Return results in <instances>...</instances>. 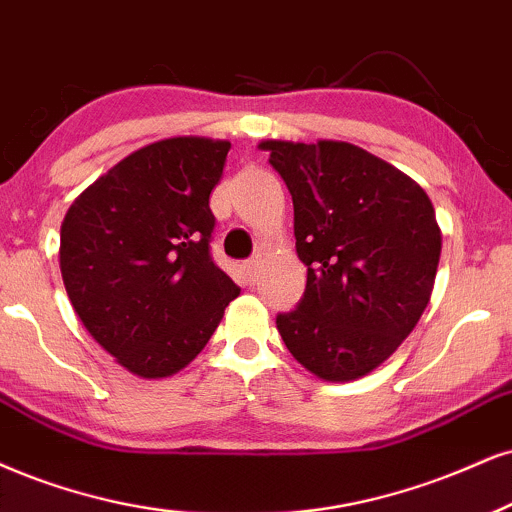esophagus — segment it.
<instances>
[{
  "mask_svg": "<svg viewBox=\"0 0 512 512\" xmlns=\"http://www.w3.org/2000/svg\"><path fill=\"white\" fill-rule=\"evenodd\" d=\"M244 268H246V275H249V280L254 282L256 277H258V270H261V256L249 258V261L244 263Z\"/></svg>",
  "mask_w": 512,
  "mask_h": 512,
  "instance_id": "esophagus-1",
  "label": "esophagus"
}]
</instances>
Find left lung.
<instances>
[{"mask_svg":"<svg viewBox=\"0 0 512 512\" xmlns=\"http://www.w3.org/2000/svg\"><path fill=\"white\" fill-rule=\"evenodd\" d=\"M294 201L306 292L277 315L289 353L325 382H351L387 361L434 289L441 227L410 175L356 144L263 140Z\"/></svg>","mask_w":512,"mask_h":512,"instance_id":"obj_1","label":"left lung"}]
</instances>
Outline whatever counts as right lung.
Returning a JSON list of instances; mask_svg holds the SVG:
<instances>
[{"label":"right lung","mask_w":512,"mask_h":512,"mask_svg":"<svg viewBox=\"0 0 512 512\" xmlns=\"http://www.w3.org/2000/svg\"><path fill=\"white\" fill-rule=\"evenodd\" d=\"M230 142L168 137L132 151L75 197L59 266L73 311L144 380L187 368L239 287L208 256L213 187Z\"/></svg>","instance_id":"right-lung-1"}]
</instances>
